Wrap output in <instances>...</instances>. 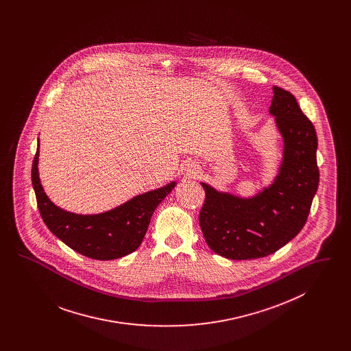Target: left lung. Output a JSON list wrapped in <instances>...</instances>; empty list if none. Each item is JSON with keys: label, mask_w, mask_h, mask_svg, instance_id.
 <instances>
[{"label": "left lung", "mask_w": 351, "mask_h": 351, "mask_svg": "<svg viewBox=\"0 0 351 351\" xmlns=\"http://www.w3.org/2000/svg\"><path fill=\"white\" fill-rule=\"evenodd\" d=\"M269 113L283 135V163L275 183L254 199L219 193L201 184L200 228L208 246L234 261L263 258L300 233L317 192V134L295 96L274 86Z\"/></svg>", "instance_id": "1"}]
</instances>
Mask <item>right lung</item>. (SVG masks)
Instances as JSON below:
<instances>
[{"mask_svg":"<svg viewBox=\"0 0 351 351\" xmlns=\"http://www.w3.org/2000/svg\"><path fill=\"white\" fill-rule=\"evenodd\" d=\"M38 152L36 149L32 182L40 217L51 233L68 247L92 259L112 261L136 250L147 232L154 210L175 186V182L169 183L101 215H75L58 208L46 196L38 176Z\"/></svg>","mask_w":351,"mask_h":351,"instance_id":"obj_1","label":"right lung"}]
</instances>
